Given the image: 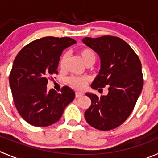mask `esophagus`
I'll return each instance as SVG.
<instances>
[{
  "instance_id": "esophagus-1",
  "label": "esophagus",
  "mask_w": 158,
  "mask_h": 158,
  "mask_svg": "<svg viewBox=\"0 0 158 158\" xmlns=\"http://www.w3.org/2000/svg\"><path fill=\"white\" fill-rule=\"evenodd\" d=\"M82 95H83V93L82 92H78V91H76V92H75V97L76 98L81 97Z\"/></svg>"
}]
</instances>
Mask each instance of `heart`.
Returning a JSON list of instances; mask_svg holds the SVG:
<instances>
[{"instance_id": "b5f03b06", "label": "heart", "mask_w": 158, "mask_h": 158, "mask_svg": "<svg viewBox=\"0 0 158 158\" xmlns=\"http://www.w3.org/2000/svg\"><path fill=\"white\" fill-rule=\"evenodd\" d=\"M79 54H80L82 60L84 61L85 64H94V61L96 60V54L94 52V50L91 49H81L79 51ZM67 59V55L64 54L61 58L60 60V67H64V64H65L66 60ZM68 83L71 85L73 88H76V89H83L86 87L87 84L89 81V77L88 76L84 77H77V76H72L68 78L67 80Z\"/></svg>"}]
</instances>
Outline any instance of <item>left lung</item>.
I'll use <instances>...</instances> for the list:
<instances>
[{
    "label": "left lung",
    "mask_w": 158,
    "mask_h": 158,
    "mask_svg": "<svg viewBox=\"0 0 158 158\" xmlns=\"http://www.w3.org/2000/svg\"><path fill=\"white\" fill-rule=\"evenodd\" d=\"M99 56L101 68L91 84L93 89L109 86L100 98L86 93L91 105L85 112L87 123L97 130L119 127L133 112L143 85L142 66L133 49L122 39L111 35L82 40Z\"/></svg>",
    "instance_id": "left-lung-1"
}]
</instances>
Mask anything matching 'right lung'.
I'll return each instance as SVG.
<instances>
[{"instance_id":"right-lung-1","label":"right lung","mask_w":158,"mask_h":158,"mask_svg":"<svg viewBox=\"0 0 158 158\" xmlns=\"http://www.w3.org/2000/svg\"><path fill=\"white\" fill-rule=\"evenodd\" d=\"M76 43L69 37L47 36L32 41L21 49L13 63L9 83L15 106L21 116L35 127H48L61 118L74 99L69 87L47 90L48 77L58 73L64 49Z\"/></svg>"}]
</instances>
